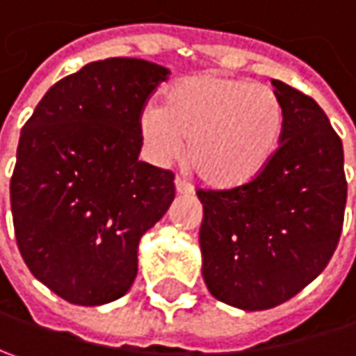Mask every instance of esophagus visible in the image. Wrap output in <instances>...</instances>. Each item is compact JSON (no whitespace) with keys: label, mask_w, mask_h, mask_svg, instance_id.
<instances>
[{"label":"esophagus","mask_w":356,"mask_h":356,"mask_svg":"<svg viewBox=\"0 0 356 356\" xmlns=\"http://www.w3.org/2000/svg\"><path fill=\"white\" fill-rule=\"evenodd\" d=\"M175 191H177V195H191V193H193L191 185L179 177L175 179Z\"/></svg>","instance_id":"1"}]
</instances>
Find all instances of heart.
I'll use <instances>...</instances> for the list:
<instances>
[{
    "label": "heart",
    "mask_w": 356,
    "mask_h": 356,
    "mask_svg": "<svg viewBox=\"0 0 356 356\" xmlns=\"http://www.w3.org/2000/svg\"><path fill=\"white\" fill-rule=\"evenodd\" d=\"M283 106L273 89L218 73L183 77L165 91L163 108L138 118L146 154L169 165L183 154L213 189H238L269 167L283 136Z\"/></svg>",
    "instance_id": "1"
}]
</instances>
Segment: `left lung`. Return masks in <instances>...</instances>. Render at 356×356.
<instances>
[{"label": "left lung", "mask_w": 356, "mask_h": 356, "mask_svg": "<svg viewBox=\"0 0 356 356\" xmlns=\"http://www.w3.org/2000/svg\"><path fill=\"white\" fill-rule=\"evenodd\" d=\"M271 85L285 122L269 167L238 189L197 191L204 281L244 312L291 300L324 271L346 204L342 143L326 113L298 89Z\"/></svg>", "instance_id": "obj_1"}]
</instances>
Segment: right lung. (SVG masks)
Segmentation results:
<instances>
[{
  "label": "right lung",
  "instance_id": "right-lung-1",
  "mask_svg": "<svg viewBox=\"0 0 356 356\" xmlns=\"http://www.w3.org/2000/svg\"><path fill=\"white\" fill-rule=\"evenodd\" d=\"M169 69L115 56L54 83L17 143L10 183L30 273L77 306L122 298L138 243L175 200L173 173L138 161V118Z\"/></svg>",
  "mask_w": 356,
  "mask_h": 356
}]
</instances>
